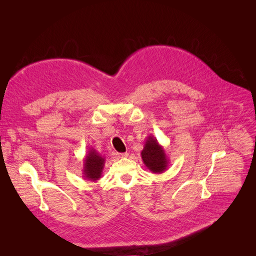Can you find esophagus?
<instances>
[{"label":"esophagus","instance_id":"34e87169","mask_svg":"<svg viewBox=\"0 0 256 256\" xmlns=\"http://www.w3.org/2000/svg\"><path fill=\"white\" fill-rule=\"evenodd\" d=\"M119 158H128V152H122V154H118Z\"/></svg>","mask_w":256,"mask_h":256}]
</instances>
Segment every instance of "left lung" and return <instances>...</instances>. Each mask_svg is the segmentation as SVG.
<instances>
[{"mask_svg": "<svg viewBox=\"0 0 256 256\" xmlns=\"http://www.w3.org/2000/svg\"><path fill=\"white\" fill-rule=\"evenodd\" d=\"M141 156L144 165L152 173H163L169 166V158L166 156L163 146L154 136L150 135L146 138Z\"/></svg>", "mask_w": 256, "mask_h": 256, "instance_id": "obj_1", "label": "left lung"}]
</instances>
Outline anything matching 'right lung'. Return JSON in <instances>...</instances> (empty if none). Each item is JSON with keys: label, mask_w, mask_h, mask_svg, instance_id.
<instances>
[{"label": "right lung", "mask_w": 256, "mask_h": 256, "mask_svg": "<svg viewBox=\"0 0 256 256\" xmlns=\"http://www.w3.org/2000/svg\"><path fill=\"white\" fill-rule=\"evenodd\" d=\"M83 178L87 180L96 182L102 178L106 158L94 148H90L83 162Z\"/></svg>", "instance_id": "right-lung-1"}]
</instances>
